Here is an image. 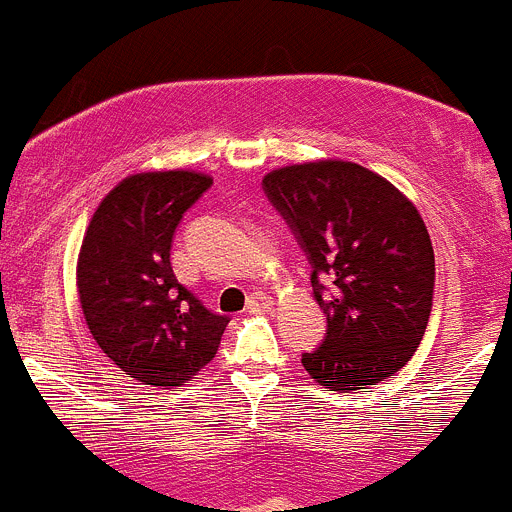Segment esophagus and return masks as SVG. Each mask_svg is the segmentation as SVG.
I'll return each mask as SVG.
<instances>
[{
  "mask_svg": "<svg viewBox=\"0 0 512 512\" xmlns=\"http://www.w3.org/2000/svg\"><path fill=\"white\" fill-rule=\"evenodd\" d=\"M272 305H275V302H272V297L252 295L250 300H247V312H252V315H255V312H270Z\"/></svg>",
  "mask_w": 512,
  "mask_h": 512,
  "instance_id": "obj_1",
  "label": "esophagus"
}]
</instances>
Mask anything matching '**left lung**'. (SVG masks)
I'll return each instance as SVG.
<instances>
[{
    "instance_id": "1",
    "label": "left lung",
    "mask_w": 512,
    "mask_h": 512,
    "mask_svg": "<svg viewBox=\"0 0 512 512\" xmlns=\"http://www.w3.org/2000/svg\"><path fill=\"white\" fill-rule=\"evenodd\" d=\"M305 252L325 312L322 345L302 355L330 390H367L418 350L433 310L435 255L423 217L355 162H307L262 180Z\"/></svg>"
}]
</instances>
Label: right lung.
<instances>
[{
    "instance_id": "right-lung-1",
    "label": "right lung",
    "mask_w": 512,
    "mask_h": 512,
    "mask_svg": "<svg viewBox=\"0 0 512 512\" xmlns=\"http://www.w3.org/2000/svg\"><path fill=\"white\" fill-rule=\"evenodd\" d=\"M212 187L197 172L119 182L94 212L77 265L79 302L104 355L142 385L175 388L217 355L230 317L177 282L170 252L185 212Z\"/></svg>"
}]
</instances>
